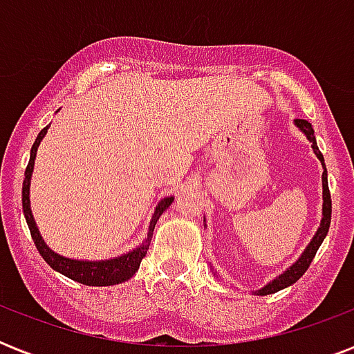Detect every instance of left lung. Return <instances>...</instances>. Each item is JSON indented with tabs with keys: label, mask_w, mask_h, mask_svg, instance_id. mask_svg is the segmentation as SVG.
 <instances>
[{
	"label": "left lung",
	"mask_w": 354,
	"mask_h": 354,
	"mask_svg": "<svg viewBox=\"0 0 354 354\" xmlns=\"http://www.w3.org/2000/svg\"><path fill=\"white\" fill-rule=\"evenodd\" d=\"M296 124H297V128H299V130H301V132L307 136L308 141L313 143L314 154L318 156V160L322 161V165H324V169H325V160H324V156H322V152H319L318 145H316V136H314L313 124H310L307 119H296ZM322 183H324V218H322V224H319L318 232H316V235L313 236V241H310V244L307 246V250L303 252L301 257L297 259L296 263L292 264L290 268L286 270V272H283L279 277H275L274 281H270L268 285L264 286V288H261V290H255V294H257V296H268V294H274V292H279V290H283V288H286V286L294 285V283H296V281L299 279V277H301L305 272H307L308 266H310V263H313L314 255H316L318 248L322 246V242H324V239L327 236V232H329L330 213H333L329 183H327V169L324 171Z\"/></svg>",
	"instance_id": "1"
}]
</instances>
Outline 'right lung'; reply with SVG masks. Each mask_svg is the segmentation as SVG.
<instances>
[{"label":"right lung","instance_id":"add662e5","mask_svg":"<svg viewBox=\"0 0 354 354\" xmlns=\"http://www.w3.org/2000/svg\"><path fill=\"white\" fill-rule=\"evenodd\" d=\"M46 127L38 133L32 149H30V158L29 165L25 169V178H24V189H21V204H24V215L25 221H27V226L30 230V235H32V241L36 244V250L40 252V255L46 259V263L51 266L53 270H57L60 274H64L69 279L77 281V283H82V285L88 286H110V285H119L122 281H128L136 272H138L139 264L143 261V257L147 255V250H149L150 239H152V232H154V226L158 218L161 216V213L172 204V196L169 198H163L158 204L154 211V216L150 221L149 226V235L145 239V242L139 248H136L133 252H128L121 257L108 259V261H79V259H68L58 255L53 250L47 248V244L41 239L38 227H36V222L32 218V213H30V202H29V187H30V174H32V167H35V158L36 150H38V145L44 139V136L47 133Z\"/></svg>","mask_w":354,"mask_h":354}]
</instances>
